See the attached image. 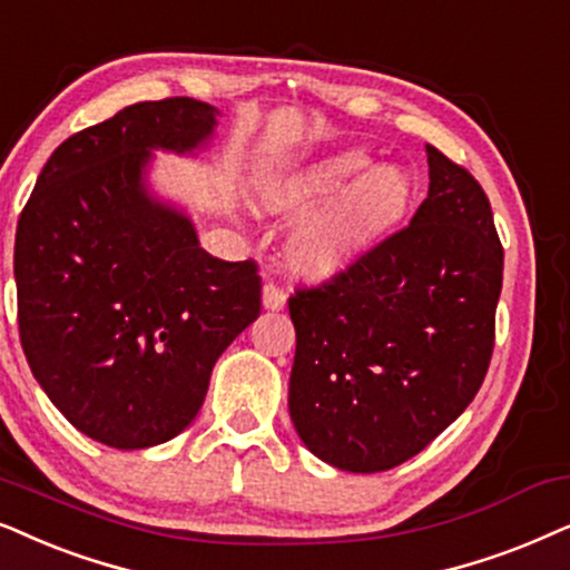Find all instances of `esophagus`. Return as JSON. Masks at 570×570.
Listing matches in <instances>:
<instances>
[{
  "label": "esophagus",
  "mask_w": 570,
  "mask_h": 570,
  "mask_svg": "<svg viewBox=\"0 0 570 570\" xmlns=\"http://www.w3.org/2000/svg\"><path fill=\"white\" fill-rule=\"evenodd\" d=\"M284 305H286V292L281 289L278 284L268 281V284L263 286V307L265 309H281Z\"/></svg>",
  "instance_id": "1"
}]
</instances>
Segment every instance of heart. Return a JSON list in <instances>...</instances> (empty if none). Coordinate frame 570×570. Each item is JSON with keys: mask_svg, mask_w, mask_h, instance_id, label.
Wrapping results in <instances>:
<instances>
[{"mask_svg": "<svg viewBox=\"0 0 570 570\" xmlns=\"http://www.w3.org/2000/svg\"><path fill=\"white\" fill-rule=\"evenodd\" d=\"M362 150H344L273 181L265 193L271 214L302 216L350 185L323 214L302 226L286 247L289 268L305 281H328L381 245L412 206V177L393 164L370 166Z\"/></svg>", "mask_w": 570, "mask_h": 570, "instance_id": "obj_1", "label": "heart"}]
</instances>
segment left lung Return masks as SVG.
Returning a JSON list of instances; mask_svg holds the SVG:
<instances>
[{
  "mask_svg": "<svg viewBox=\"0 0 570 570\" xmlns=\"http://www.w3.org/2000/svg\"><path fill=\"white\" fill-rule=\"evenodd\" d=\"M430 193L404 229L317 286H297L289 414L302 443L344 472L416 456L480 391L503 286L488 195L428 146Z\"/></svg>",
  "mask_w": 570,
  "mask_h": 570,
  "instance_id": "left-lung-1",
  "label": "left lung"
}]
</instances>
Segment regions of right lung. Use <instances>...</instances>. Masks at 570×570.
Here are the masks:
<instances>
[{
    "label": "right lung",
    "mask_w": 570,
    "mask_h": 570,
    "mask_svg": "<svg viewBox=\"0 0 570 570\" xmlns=\"http://www.w3.org/2000/svg\"><path fill=\"white\" fill-rule=\"evenodd\" d=\"M216 109L140 101L75 132L38 174L14 234L20 344L82 435L119 451L179 435L210 370L261 315L255 261L208 255L142 187L150 150H193Z\"/></svg>",
    "instance_id": "right-lung-1"
}]
</instances>
